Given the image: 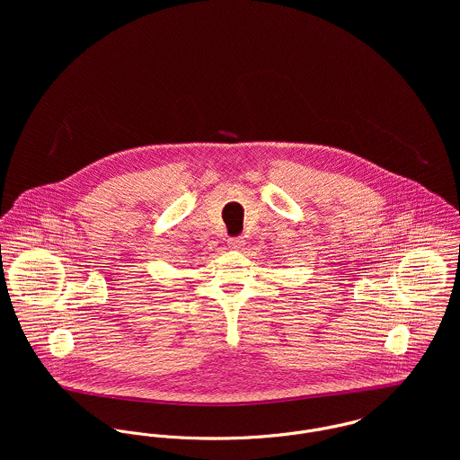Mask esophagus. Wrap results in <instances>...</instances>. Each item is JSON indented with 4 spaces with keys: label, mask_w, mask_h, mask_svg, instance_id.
Returning a JSON list of instances; mask_svg holds the SVG:
<instances>
[{
    "label": "esophagus",
    "mask_w": 460,
    "mask_h": 460,
    "mask_svg": "<svg viewBox=\"0 0 460 460\" xmlns=\"http://www.w3.org/2000/svg\"><path fill=\"white\" fill-rule=\"evenodd\" d=\"M228 246H230L232 250H235V252H243L244 246H246V243H244L243 239H230V241H228Z\"/></svg>",
    "instance_id": "esophagus-1"
}]
</instances>
